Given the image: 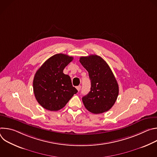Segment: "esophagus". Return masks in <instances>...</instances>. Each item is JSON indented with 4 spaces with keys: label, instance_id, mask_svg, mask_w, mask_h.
I'll list each match as a JSON object with an SVG mask.
<instances>
[{
    "label": "esophagus",
    "instance_id": "obj_1",
    "mask_svg": "<svg viewBox=\"0 0 157 157\" xmlns=\"http://www.w3.org/2000/svg\"><path fill=\"white\" fill-rule=\"evenodd\" d=\"M81 87V86H77V87H76V89H77V90H78V91H80Z\"/></svg>",
    "mask_w": 157,
    "mask_h": 157
}]
</instances>
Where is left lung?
<instances>
[{
    "label": "left lung",
    "mask_w": 157,
    "mask_h": 157,
    "mask_svg": "<svg viewBox=\"0 0 157 157\" xmlns=\"http://www.w3.org/2000/svg\"><path fill=\"white\" fill-rule=\"evenodd\" d=\"M79 61L88 71L91 82V91L82 98L85 107L95 114L108 111L119 95V86L113 71L107 63L96 55L81 56Z\"/></svg>",
    "instance_id": "obj_1"
}]
</instances>
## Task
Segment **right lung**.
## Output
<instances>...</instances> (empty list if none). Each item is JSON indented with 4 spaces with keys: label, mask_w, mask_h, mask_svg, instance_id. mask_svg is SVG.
I'll return each mask as SVG.
<instances>
[{
    "label": "right lung",
    "mask_w": 157,
    "mask_h": 157,
    "mask_svg": "<svg viewBox=\"0 0 157 157\" xmlns=\"http://www.w3.org/2000/svg\"><path fill=\"white\" fill-rule=\"evenodd\" d=\"M73 59L67 55L56 54L44 62L36 72L33 87L38 102L45 109L57 111L68 103L77 89L63 70Z\"/></svg>",
    "instance_id": "1"
}]
</instances>
